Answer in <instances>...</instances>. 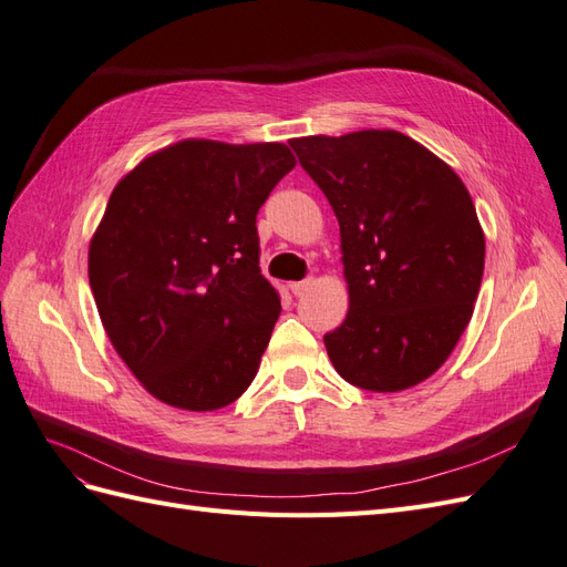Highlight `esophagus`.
Masks as SVG:
<instances>
[{
    "mask_svg": "<svg viewBox=\"0 0 567 567\" xmlns=\"http://www.w3.org/2000/svg\"><path fill=\"white\" fill-rule=\"evenodd\" d=\"M315 281L312 279H305V281H293V284H288V288H290V293L293 296H302V293H307V290H310V286H312Z\"/></svg>",
    "mask_w": 567,
    "mask_h": 567,
    "instance_id": "esophagus-1",
    "label": "esophagus"
}]
</instances>
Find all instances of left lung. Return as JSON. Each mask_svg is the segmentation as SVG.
I'll list each match as a JSON object with an SVG mask.
<instances>
[{"label": "left lung", "instance_id": "1", "mask_svg": "<svg viewBox=\"0 0 567 567\" xmlns=\"http://www.w3.org/2000/svg\"><path fill=\"white\" fill-rule=\"evenodd\" d=\"M288 144L340 225L350 310L323 336L336 371L371 392L425 381L466 331L483 281L485 234L468 188L394 130Z\"/></svg>", "mask_w": 567, "mask_h": 567}]
</instances>
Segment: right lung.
I'll return each mask as SVG.
<instances>
[{
    "mask_svg": "<svg viewBox=\"0 0 567 567\" xmlns=\"http://www.w3.org/2000/svg\"><path fill=\"white\" fill-rule=\"evenodd\" d=\"M293 167L279 142L184 140L113 188L90 286L115 352L156 400L215 411L252 383L281 315L255 217Z\"/></svg>",
    "mask_w": 567,
    "mask_h": 567,
    "instance_id": "obj_1",
    "label": "right lung"
}]
</instances>
